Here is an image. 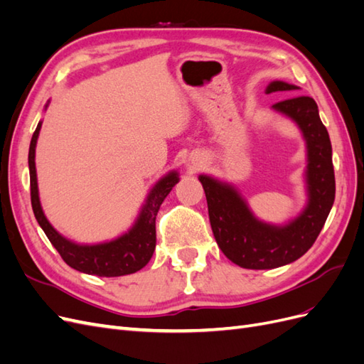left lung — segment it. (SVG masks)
<instances>
[{
    "label": "left lung",
    "mask_w": 364,
    "mask_h": 364,
    "mask_svg": "<svg viewBox=\"0 0 364 364\" xmlns=\"http://www.w3.org/2000/svg\"><path fill=\"white\" fill-rule=\"evenodd\" d=\"M297 91V86L273 82L267 92ZM273 107L299 124L308 147V193L305 211L287 226L261 223L250 214L232 186L200 176L208 214L218 247L237 266L253 270L274 269L301 258L310 249L326 222L336 197L333 149L311 97L294 95Z\"/></svg>",
    "instance_id": "8db88e82"
}]
</instances>
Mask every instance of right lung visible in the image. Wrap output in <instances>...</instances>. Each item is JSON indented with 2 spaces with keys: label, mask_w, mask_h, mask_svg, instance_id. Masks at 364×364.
Here are the masks:
<instances>
[{
  "label": "right lung",
  "mask_w": 364,
  "mask_h": 364,
  "mask_svg": "<svg viewBox=\"0 0 364 364\" xmlns=\"http://www.w3.org/2000/svg\"><path fill=\"white\" fill-rule=\"evenodd\" d=\"M41 130L38 124L35 134L31 136L28 150V168H30V197L31 208L39 226L48 237L50 243L56 247L62 259L70 267L97 277H123L141 270L150 261L156 247V215L159 206L165 197L168 196L173 186L178 183L179 178L176 173H170L161 179L155 188L147 197V202L142 208L141 215L135 226L129 230V234L119 237L111 243L95 245V246H79L53 229L42 213L38 196L36 167H35V149Z\"/></svg>",
  "instance_id": "right-lung-1"
}]
</instances>
